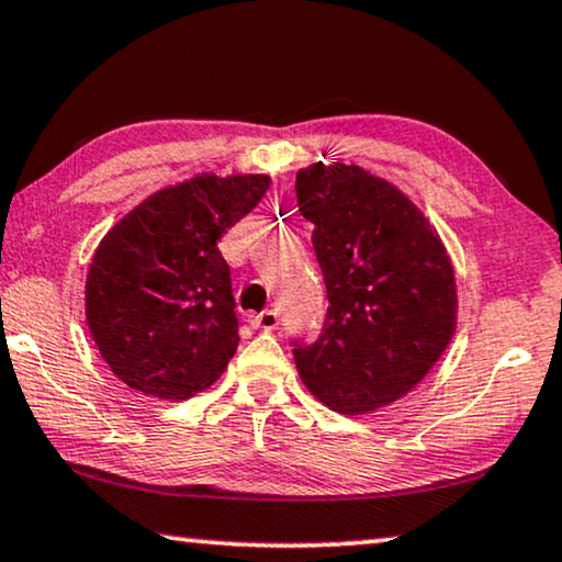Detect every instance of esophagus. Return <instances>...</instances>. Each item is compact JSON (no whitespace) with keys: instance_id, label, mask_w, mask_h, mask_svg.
I'll return each mask as SVG.
<instances>
[{"instance_id":"esophagus-1","label":"esophagus","mask_w":562,"mask_h":562,"mask_svg":"<svg viewBox=\"0 0 562 562\" xmlns=\"http://www.w3.org/2000/svg\"><path fill=\"white\" fill-rule=\"evenodd\" d=\"M278 323H280L278 311H265V313H257L249 318V326L257 330H274L278 328Z\"/></svg>"}]
</instances>
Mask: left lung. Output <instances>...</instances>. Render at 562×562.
<instances>
[{"instance_id": "1", "label": "left lung", "mask_w": 562, "mask_h": 562, "mask_svg": "<svg viewBox=\"0 0 562 562\" xmlns=\"http://www.w3.org/2000/svg\"><path fill=\"white\" fill-rule=\"evenodd\" d=\"M295 193L328 292L321 336L292 341L300 379L336 413H374L405 397L453 338V265L423 211L359 165L313 162Z\"/></svg>"}]
</instances>
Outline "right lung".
Returning <instances> with one entry per match:
<instances>
[{
	"mask_svg": "<svg viewBox=\"0 0 562 562\" xmlns=\"http://www.w3.org/2000/svg\"><path fill=\"white\" fill-rule=\"evenodd\" d=\"M267 188V176L203 172L153 193L101 239L86 278V321L130 390L180 402L224 374L239 321L218 239Z\"/></svg>",
	"mask_w": 562,
	"mask_h": 562,
	"instance_id": "obj_1",
	"label": "right lung"
}]
</instances>
